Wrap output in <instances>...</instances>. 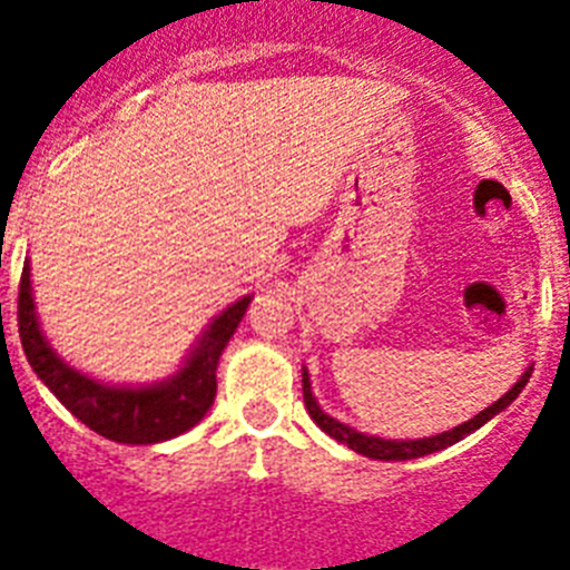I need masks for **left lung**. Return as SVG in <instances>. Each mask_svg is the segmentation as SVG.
<instances>
[{
  "mask_svg": "<svg viewBox=\"0 0 570 570\" xmlns=\"http://www.w3.org/2000/svg\"><path fill=\"white\" fill-rule=\"evenodd\" d=\"M531 376V368L525 371L523 376H520L518 382H514L512 391L507 393V396H501L494 405H489L487 411L478 413L475 419H470V422L459 424L455 430H446V433L441 435H433V439H416V441H385V439H374V435H365V433H357V430L345 428V424H340L337 419H332L328 413L321 411V405L315 402V396H312V385H309V374L303 371V402H306V411H309V416L315 419L317 428L323 430V433H328L332 439H337L340 444L351 446L354 453H363L368 455V459H380V461H407V459H419V455H430V453H439V450H444V446L455 444V441H461L464 435L475 433L481 424H487L489 419L498 416V413L503 411V407H509L514 402V399L520 396V391L525 387V382H529Z\"/></svg>",
  "mask_w": 570,
  "mask_h": 570,
  "instance_id": "1",
  "label": "left lung"
}]
</instances>
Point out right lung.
I'll use <instances>...</instances> for the list:
<instances>
[{
    "mask_svg": "<svg viewBox=\"0 0 570 570\" xmlns=\"http://www.w3.org/2000/svg\"><path fill=\"white\" fill-rule=\"evenodd\" d=\"M249 297L222 312L177 376L151 387H115L69 368L47 345L30 295V267L19 281V337L28 363L72 416L89 430L120 444H157L202 422L216 396V365L227 340L247 312Z\"/></svg>",
    "mask_w": 570,
    "mask_h": 570,
    "instance_id": "add662e5",
    "label": "right lung"
}]
</instances>
